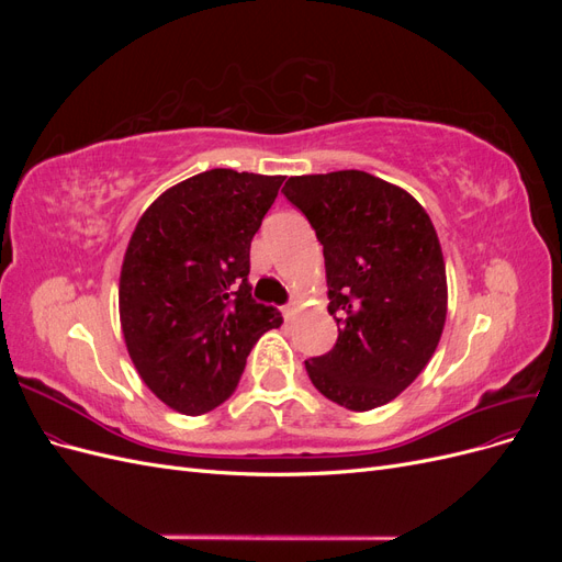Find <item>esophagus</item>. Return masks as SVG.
Here are the masks:
<instances>
[{
	"label": "esophagus",
	"mask_w": 562,
	"mask_h": 562,
	"mask_svg": "<svg viewBox=\"0 0 562 562\" xmlns=\"http://www.w3.org/2000/svg\"><path fill=\"white\" fill-rule=\"evenodd\" d=\"M297 307H300V302L285 304V307H283V318H285V321H293V318H295V314H297Z\"/></svg>",
	"instance_id": "1"
}]
</instances>
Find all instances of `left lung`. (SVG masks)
Instances as JSON below:
<instances>
[{
	"label": "left lung",
	"mask_w": 562,
	"mask_h": 562,
	"mask_svg": "<svg viewBox=\"0 0 562 562\" xmlns=\"http://www.w3.org/2000/svg\"><path fill=\"white\" fill-rule=\"evenodd\" d=\"M285 199L323 246L335 347L304 361L347 411L394 401L427 368L448 316L446 260L431 217L403 187L366 171L295 176Z\"/></svg>",
	"instance_id": "8db88e82"
}]
</instances>
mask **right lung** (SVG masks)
<instances>
[{
	"instance_id": "1",
	"label": "right lung",
	"mask_w": 562,
	"mask_h": 562,
	"mask_svg": "<svg viewBox=\"0 0 562 562\" xmlns=\"http://www.w3.org/2000/svg\"><path fill=\"white\" fill-rule=\"evenodd\" d=\"M283 176L232 168L187 178L140 215L119 274L131 361L161 403L203 415L225 403L258 339L283 316L250 297V241Z\"/></svg>"
}]
</instances>
